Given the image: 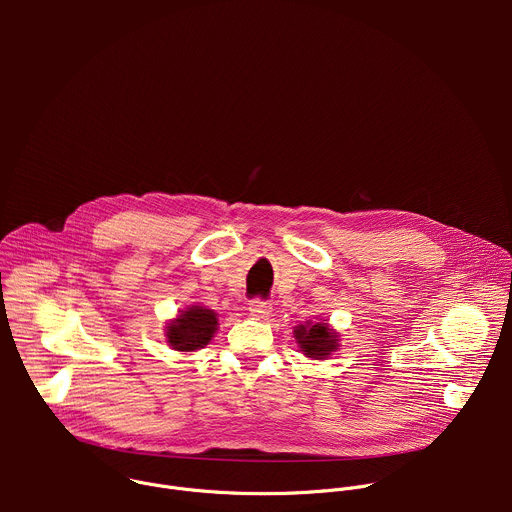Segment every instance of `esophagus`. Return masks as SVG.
I'll list each match as a JSON object with an SVG mask.
<instances>
[{
  "instance_id": "esophagus-1",
  "label": "esophagus",
  "mask_w": 512,
  "mask_h": 512,
  "mask_svg": "<svg viewBox=\"0 0 512 512\" xmlns=\"http://www.w3.org/2000/svg\"><path fill=\"white\" fill-rule=\"evenodd\" d=\"M249 314L255 318V320H269L271 316V304L263 302V300H253L249 304Z\"/></svg>"
}]
</instances>
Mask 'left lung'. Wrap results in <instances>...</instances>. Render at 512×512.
Listing matches in <instances>:
<instances>
[{
	"instance_id": "8db88e82",
	"label": "left lung",
	"mask_w": 512,
	"mask_h": 512,
	"mask_svg": "<svg viewBox=\"0 0 512 512\" xmlns=\"http://www.w3.org/2000/svg\"><path fill=\"white\" fill-rule=\"evenodd\" d=\"M294 338L300 352L312 360H326L340 346V334L328 324V320H308L294 328Z\"/></svg>"
}]
</instances>
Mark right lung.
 Segmentation results:
<instances>
[{"mask_svg":"<svg viewBox=\"0 0 512 512\" xmlns=\"http://www.w3.org/2000/svg\"><path fill=\"white\" fill-rule=\"evenodd\" d=\"M216 330L218 314L202 304H194L180 310L176 318L168 320L164 336L172 350L188 354L204 348L214 338Z\"/></svg>","mask_w":512,"mask_h":512,"instance_id":"1","label":"right lung"}]
</instances>
